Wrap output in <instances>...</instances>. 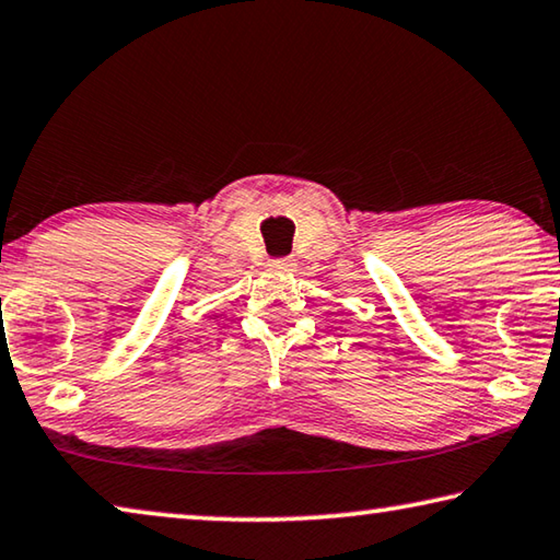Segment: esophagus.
<instances>
[{
	"label": "esophagus",
	"instance_id": "34e87169",
	"mask_svg": "<svg viewBox=\"0 0 560 560\" xmlns=\"http://www.w3.org/2000/svg\"><path fill=\"white\" fill-rule=\"evenodd\" d=\"M270 268L278 272H290L292 268H295V262H292L290 258H278V260H270Z\"/></svg>",
	"mask_w": 560,
	"mask_h": 560
}]
</instances>
